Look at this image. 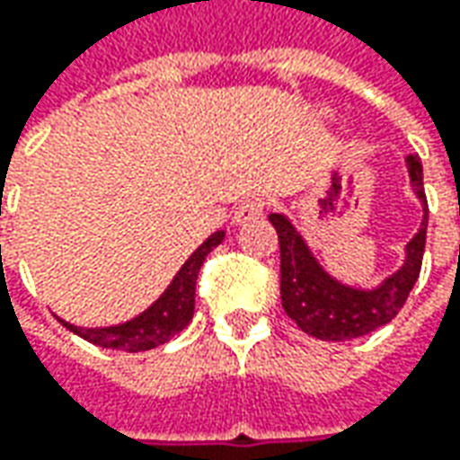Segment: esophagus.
<instances>
[{
    "label": "esophagus",
    "mask_w": 460,
    "mask_h": 460,
    "mask_svg": "<svg viewBox=\"0 0 460 460\" xmlns=\"http://www.w3.org/2000/svg\"><path fill=\"white\" fill-rule=\"evenodd\" d=\"M263 209H266V202H261V199H248V202H243L238 209H235V215H233V225H243V222L258 220V217L263 215Z\"/></svg>",
    "instance_id": "obj_1"
}]
</instances>
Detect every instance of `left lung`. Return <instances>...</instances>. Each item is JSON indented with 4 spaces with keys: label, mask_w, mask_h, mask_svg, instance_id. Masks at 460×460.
Masks as SVG:
<instances>
[{
    "label": "left lung",
    "mask_w": 460,
    "mask_h": 460,
    "mask_svg": "<svg viewBox=\"0 0 460 460\" xmlns=\"http://www.w3.org/2000/svg\"><path fill=\"white\" fill-rule=\"evenodd\" d=\"M407 171L417 199L422 202V225L404 248L407 256L402 269L386 276L374 289H356L332 279L312 256L309 245L292 222L276 212L269 215L281 248V307L299 330L312 338L332 343L361 338L392 323L404 307L420 276L428 235V199L422 186V164L417 155H407Z\"/></svg>",
    "instance_id": "obj_1"
}]
</instances>
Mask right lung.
<instances>
[{
    "label": "right lung",
    "instance_id": "1",
    "mask_svg": "<svg viewBox=\"0 0 460 460\" xmlns=\"http://www.w3.org/2000/svg\"><path fill=\"white\" fill-rule=\"evenodd\" d=\"M222 240H225L222 230L212 233L209 238L204 240L202 245L186 258V263L179 269V274L173 276V281L168 284L166 292L133 320L112 327H76L66 323V320H61V323L84 341L99 345V348H112V350L140 353V350H151V348L168 343L194 317L197 276H199V269H202L207 253L212 248H217Z\"/></svg>",
    "mask_w": 460,
    "mask_h": 460
}]
</instances>
